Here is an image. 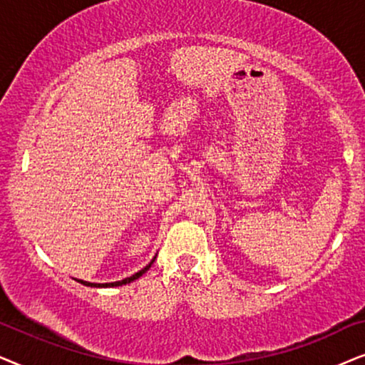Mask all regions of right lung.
<instances>
[{
  "label": "right lung",
  "mask_w": 365,
  "mask_h": 365,
  "mask_svg": "<svg viewBox=\"0 0 365 365\" xmlns=\"http://www.w3.org/2000/svg\"><path fill=\"white\" fill-rule=\"evenodd\" d=\"M153 260H155V257H153ZM153 260L150 262V264L147 265V267H143L142 270L140 272H137V274H133L132 277H126V279H123V280H118V282H111V284H91V282H86V280H78L80 282V284H83V285H86V287H120V285H125V284H130V282H133V280H137V279H140V277H142L145 272H147L150 267H152V264H153Z\"/></svg>",
  "instance_id": "1"
}]
</instances>
